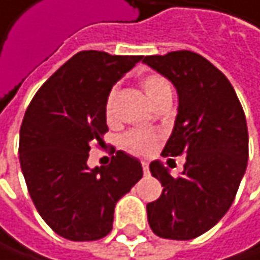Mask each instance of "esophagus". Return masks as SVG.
Wrapping results in <instances>:
<instances>
[{
  "mask_svg": "<svg viewBox=\"0 0 260 260\" xmlns=\"http://www.w3.org/2000/svg\"><path fill=\"white\" fill-rule=\"evenodd\" d=\"M141 165H143L144 174H149V162H147V160H141Z\"/></svg>",
  "mask_w": 260,
  "mask_h": 260,
  "instance_id": "esophagus-1",
  "label": "esophagus"
}]
</instances>
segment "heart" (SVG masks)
I'll list each match as a JSON object with an SVG mask.
<instances>
[{"label": "heart", "mask_w": 260, "mask_h": 260, "mask_svg": "<svg viewBox=\"0 0 260 260\" xmlns=\"http://www.w3.org/2000/svg\"><path fill=\"white\" fill-rule=\"evenodd\" d=\"M141 86L152 104L159 98H162L164 95L171 93V87H170L168 82L159 74L144 76L141 80ZM114 100H116V87L108 92L106 106H104V113H106V119L108 122L113 120V117H114ZM159 138H160V135L154 131L135 129L128 132L122 138V146L129 153L137 154V156H147L156 149Z\"/></svg>", "instance_id": "b5f03b06"}]
</instances>
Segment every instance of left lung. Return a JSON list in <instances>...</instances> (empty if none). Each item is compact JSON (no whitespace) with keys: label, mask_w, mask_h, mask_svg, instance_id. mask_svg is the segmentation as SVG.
Listing matches in <instances>:
<instances>
[{"label":"left lung","mask_w":260,"mask_h":260,"mask_svg":"<svg viewBox=\"0 0 260 260\" xmlns=\"http://www.w3.org/2000/svg\"><path fill=\"white\" fill-rule=\"evenodd\" d=\"M143 62L178 93L176 125L162 156H186L176 178L159 160L150 164L164 189L147 204V220L160 238L192 240L217 223L235 200L248 159L244 110L223 73L195 52L153 55Z\"/></svg>","instance_id":"1"}]
</instances>
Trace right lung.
<instances>
[{
    "label": "right lung",
    "mask_w": 260,
    "mask_h": 260,
    "mask_svg": "<svg viewBox=\"0 0 260 260\" xmlns=\"http://www.w3.org/2000/svg\"><path fill=\"white\" fill-rule=\"evenodd\" d=\"M143 56L83 50L44 83L26 108L19 160L43 220L71 241H95L113 229L116 202L143 177L138 159L111 150V162L89 170L92 144L108 131L104 106L113 84Z\"/></svg>",
    "instance_id": "1"
}]
</instances>
